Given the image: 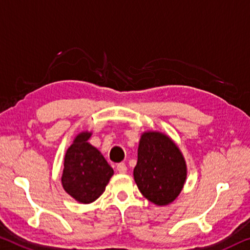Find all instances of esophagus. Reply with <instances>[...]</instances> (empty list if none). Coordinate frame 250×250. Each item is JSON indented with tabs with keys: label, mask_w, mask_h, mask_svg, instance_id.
<instances>
[{
	"label": "esophagus",
	"mask_w": 250,
	"mask_h": 250,
	"mask_svg": "<svg viewBox=\"0 0 250 250\" xmlns=\"http://www.w3.org/2000/svg\"><path fill=\"white\" fill-rule=\"evenodd\" d=\"M117 170H118V172H120V173H125L126 166L124 164V162H120V164L117 165Z\"/></svg>",
	"instance_id": "34e87169"
}]
</instances>
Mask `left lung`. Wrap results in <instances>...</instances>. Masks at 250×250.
<instances>
[{
	"label": "left lung",
	"mask_w": 250,
	"mask_h": 250,
	"mask_svg": "<svg viewBox=\"0 0 250 250\" xmlns=\"http://www.w3.org/2000/svg\"><path fill=\"white\" fill-rule=\"evenodd\" d=\"M134 181L142 196L166 206L179 196L187 178V166L179 148L168 136L146 131L141 136Z\"/></svg>",
	"instance_id": "left-lung-1"
}]
</instances>
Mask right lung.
<instances>
[{
  "mask_svg": "<svg viewBox=\"0 0 250 250\" xmlns=\"http://www.w3.org/2000/svg\"><path fill=\"white\" fill-rule=\"evenodd\" d=\"M91 134L83 131L75 137L65 152L61 178L65 191L81 204L97 200L113 175L104 157L88 142Z\"/></svg>",
  "mask_w": 250,
  "mask_h": 250,
  "instance_id": "add662e5",
  "label": "right lung"
}]
</instances>
